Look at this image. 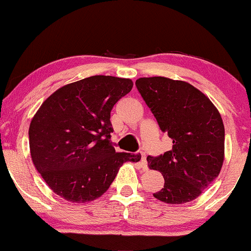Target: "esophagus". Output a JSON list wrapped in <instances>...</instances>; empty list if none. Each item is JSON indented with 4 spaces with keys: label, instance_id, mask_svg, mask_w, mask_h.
I'll use <instances>...</instances> for the list:
<instances>
[{
    "label": "esophagus",
    "instance_id": "esophagus-1",
    "mask_svg": "<svg viewBox=\"0 0 251 251\" xmlns=\"http://www.w3.org/2000/svg\"><path fill=\"white\" fill-rule=\"evenodd\" d=\"M138 154L140 155V165H142L143 170H148V162H146V155L143 151L138 152Z\"/></svg>",
    "mask_w": 251,
    "mask_h": 251
}]
</instances>
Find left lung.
I'll list each match as a JSON object with an SVG mask.
<instances>
[{
  "instance_id": "left-lung-1",
  "label": "left lung",
  "mask_w": 251,
  "mask_h": 251,
  "mask_svg": "<svg viewBox=\"0 0 251 251\" xmlns=\"http://www.w3.org/2000/svg\"><path fill=\"white\" fill-rule=\"evenodd\" d=\"M135 86L158 125L172 139V150L149 155V168L163 175L153 196L169 204L196 200L220 175L224 160V125L206 96L185 81L140 77Z\"/></svg>"
}]
</instances>
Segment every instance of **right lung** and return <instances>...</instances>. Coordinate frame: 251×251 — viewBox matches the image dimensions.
Listing matches in <instances>:
<instances>
[{
  "label": "right lung",
  "mask_w": 251,
  "mask_h": 251,
  "mask_svg": "<svg viewBox=\"0 0 251 251\" xmlns=\"http://www.w3.org/2000/svg\"><path fill=\"white\" fill-rule=\"evenodd\" d=\"M132 87V80L123 77H86L54 92L31 119V159L60 197L73 203L97 200L124 163L140 160L139 154L116 152L109 140L112 108Z\"/></svg>",
  "instance_id": "add662e5"
}]
</instances>
